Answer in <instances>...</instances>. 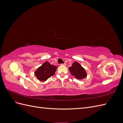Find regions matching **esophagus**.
I'll list each match as a JSON object with an SVG mask.
<instances>
[{
  "mask_svg": "<svg viewBox=\"0 0 123 123\" xmlns=\"http://www.w3.org/2000/svg\"><path fill=\"white\" fill-rule=\"evenodd\" d=\"M61 66H66V63H64V64H60Z\"/></svg>",
  "mask_w": 123,
  "mask_h": 123,
  "instance_id": "esophagus-1",
  "label": "esophagus"
}]
</instances>
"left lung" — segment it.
<instances>
[{"label":"left lung","mask_w":123,"mask_h":123,"mask_svg":"<svg viewBox=\"0 0 123 123\" xmlns=\"http://www.w3.org/2000/svg\"><path fill=\"white\" fill-rule=\"evenodd\" d=\"M70 72L77 79H83L87 76L85 69L77 62H74L72 66L69 68Z\"/></svg>","instance_id":"1"}]
</instances>
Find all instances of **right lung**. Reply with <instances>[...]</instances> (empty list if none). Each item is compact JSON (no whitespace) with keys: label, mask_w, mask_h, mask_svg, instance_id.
<instances>
[{"label":"right lung","mask_w":123,"mask_h":123,"mask_svg":"<svg viewBox=\"0 0 123 123\" xmlns=\"http://www.w3.org/2000/svg\"><path fill=\"white\" fill-rule=\"evenodd\" d=\"M56 68L57 67L46 62L36 71L35 75L38 80L45 81L54 75Z\"/></svg>","instance_id":"right-lung-1"}]
</instances>
